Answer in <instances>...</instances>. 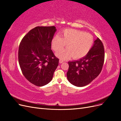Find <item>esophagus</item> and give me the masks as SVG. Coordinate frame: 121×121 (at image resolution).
Masks as SVG:
<instances>
[{
  "label": "esophagus",
  "mask_w": 121,
  "mask_h": 121,
  "mask_svg": "<svg viewBox=\"0 0 121 121\" xmlns=\"http://www.w3.org/2000/svg\"><path fill=\"white\" fill-rule=\"evenodd\" d=\"M60 64H61V63H63V62H64V61L63 60H60Z\"/></svg>",
  "instance_id": "1"
}]
</instances>
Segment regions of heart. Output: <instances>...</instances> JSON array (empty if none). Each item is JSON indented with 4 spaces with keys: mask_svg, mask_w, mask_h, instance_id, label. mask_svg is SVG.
I'll return each mask as SVG.
<instances>
[{
    "mask_svg": "<svg viewBox=\"0 0 121 121\" xmlns=\"http://www.w3.org/2000/svg\"><path fill=\"white\" fill-rule=\"evenodd\" d=\"M61 36L55 35L52 40V46L55 52L62 49L65 44L67 48L60 51L56 56L61 60L72 56L75 59L85 56L94 43L93 36L88 33L76 29H67L61 32Z\"/></svg>",
    "mask_w": 121,
    "mask_h": 121,
    "instance_id": "heart-1",
    "label": "heart"
}]
</instances>
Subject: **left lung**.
<instances>
[{
    "mask_svg": "<svg viewBox=\"0 0 121 121\" xmlns=\"http://www.w3.org/2000/svg\"><path fill=\"white\" fill-rule=\"evenodd\" d=\"M104 60L103 43L97 38L85 56L79 60L68 62L69 67L67 73L68 81L77 87L88 85L99 75Z\"/></svg>",
    "mask_w": 121,
    "mask_h": 121,
    "instance_id": "1",
    "label": "left lung"
}]
</instances>
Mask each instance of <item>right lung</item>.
<instances>
[{"instance_id":"1","label":"right lung","mask_w":121,"mask_h":121,"mask_svg":"<svg viewBox=\"0 0 121 121\" xmlns=\"http://www.w3.org/2000/svg\"><path fill=\"white\" fill-rule=\"evenodd\" d=\"M56 29L54 26L36 27L20 42L18 60L23 75L37 86L49 83L58 65L59 59L51 49L52 40Z\"/></svg>"}]
</instances>
